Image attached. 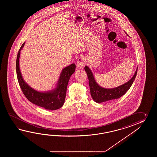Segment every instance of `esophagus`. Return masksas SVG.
<instances>
[{
  "label": "esophagus",
  "mask_w": 157,
  "mask_h": 157,
  "mask_svg": "<svg viewBox=\"0 0 157 157\" xmlns=\"http://www.w3.org/2000/svg\"><path fill=\"white\" fill-rule=\"evenodd\" d=\"M85 60L83 57H80L77 59V68L78 69H81L85 64Z\"/></svg>",
  "instance_id": "34e87169"
}]
</instances>
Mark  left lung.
Returning <instances> with one entry per match:
<instances>
[{
    "label": "left lung",
    "instance_id": "1",
    "mask_svg": "<svg viewBox=\"0 0 157 157\" xmlns=\"http://www.w3.org/2000/svg\"><path fill=\"white\" fill-rule=\"evenodd\" d=\"M85 70L89 78V85L90 86V94L91 97L95 102L100 103L108 100L120 98L122 95H124V94H125L127 90L130 88L135 80L137 72V68L131 79L126 83L113 89H105L100 86L95 80L93 74L91 71L90 70V68L87 66H85Z\"/></svg>",
    "mask_w": 157,
    "mask_h": 157
}]
</instances>
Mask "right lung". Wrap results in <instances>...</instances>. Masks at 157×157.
I'll use <instances>...</instances> for the list:
<instances>
[{
    "label": "right lung",
    "instance_id": "1",
    "mask_svg": "<svg viewBox=\"0 0 157 157\" xmlns=\"http://www.w3.org/2000/svg\"><path fill=\"white\" fill-rule=\"evenodd\" d=\"M25 42L21 47L17 54L16 60V72L17 79L25 96L31 102L39 107L48 110H56L62 107L66 95L67 85L70 77L76 69L75 64H71L65 67L60 74L57 86L53 91L49 92H39L34 90L24 81L20 69V51L24 47Z\"/></svg>",
    "mask_w": 157,
    "mask_h": 157
}]
</instances>
